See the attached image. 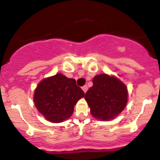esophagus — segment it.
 Wrapping results in <instances>:
<instances>
[{
  "label": "esophagus",
  "mask_w": 160,
  "mask_h": 160,
  "mask_svg": "<svg viewBox=\"0 0 160 160\" xmlns=\"http://www.w3.org/2000/svg\"><path fill=\"white\" fill-rule=\"evenodd\" d=\"M82 90H83V92H87V90H88V86H86V85H85V86H83L82 87Z\"/></svg>",
  "instance_id": "1"
}]
</instances>
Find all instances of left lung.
<instances>
[{
	"label": "left lung",
	"instance_id": "1",
	"mask_svg": "<svg viewBox=\"0 0 160 160\" xmlns=\"http://www.w3.org/2000/svg\"><path fill=\"white\" fill-rule=\"evenodd\" d=\"M92 82L85 95L91 114L102 121L113 120L126 108L127 87L117 78L106 74L96 75Z\"/></svg>",
	"mask_w": 160,
	"mask_h": 160
}]
</instances>
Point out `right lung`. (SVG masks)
I'll use <instances>...</instances> for the list:
<instances>
[{"label": "right lung", "mask_w": 160, "mask_h": 160, "mask_svg": "<svg viewBox=\"0 0 160 160\" xmlns=\"http://www.w3.org/2000/svg\"><path fill=\"white\" fill-rule=\"evenodd\" d=\"M84 95L74 79L57 74L38 83L34 90V103L46 120L62 122L72 115L74 105Z\"/></svg>", "instance_id": "right-lung-1"}]
</instances>
